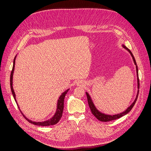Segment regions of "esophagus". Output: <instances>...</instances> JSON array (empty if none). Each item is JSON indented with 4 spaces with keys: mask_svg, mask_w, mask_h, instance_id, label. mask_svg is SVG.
<instances>
[{
    "mask_svg": "<svg viewBox=\"0 0 151 151\" xmlns=\"http://www.w3.org/2000/svg\"><path fill=\"white\" fill-rule=\"evenodd\" d=\"M76 84L79 86H83L84 85V82L83 81H78L76 82Z\"/></svg>",
    "mask_w": 151,
    "mask_h": 151,
    "instance_id": "1",
    "label": "esophagus"
}]
</instances>
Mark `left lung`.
I'll list each match as a JSON object with an SVG mask.
<instances>
[{
	"instance_id": "1",
	"label": "left lung",
	"mask_w": 151,
	"mask_h": 151,
	"mask_svg": "<svg viewBox=\"0 0 151 151\" xmlns=\"http://www.w3.org/2000/svg\"><path fill=\"white\" fill-rule=\"evenodd\" d=\"M122 47L124 48L125 49H126L128 52H129L131 56L132 57V59H133L135 65L136 67V72H137V88H138V91H137V93L136 95V97L134 101V102L131 104V105H130L129 107H128L124 111H123L120 113H118V114H116V115H107V114H104L103 113H101V111H99L98 109L96 108V107L95 106V105L92 99H91L90 95L89 94V93L88 92H86V95H87V98H88V104H89V106L90 108V109L91 112L93 114V115L97 118V119L99 121H101V122H109V121H111V120H116V119H118V118H120V117L124 116L130 112V111L132 109V108L134 107V104L137 101V99L138 98V95H139V74H138V67L137 65V63L136 61L135 60V58L133 55V54L131 52L130 50L127 47H126L124 45H122Z\"/></svg>"
}]
</instances>
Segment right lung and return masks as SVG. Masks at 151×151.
I'll list each match as a JSON object with an SVG mask.
<instances>
[{
  "mask_svg": "<svg viewBox=\"0 0 151 151\" xmlns=\"http://www.w3.org/2000/svg\"><path fill=\"white\" fill-rule=\"evenodd\" d=\"M16 56L14 57V62H13V67H12V70L11 71V77H10V84H11V91H12V94L13 95V97L14 98L15 101L16 102L17 106L18 104L16 101V94L14 93V91L13 89V86H12V77H13V74H14V67H15V60H16ZM69 90V89H67L65 91H64L61 95L59 97L58 101H57V109L55 113L54 114V115L51 118H50L49 120L44 121V122H33L32 120H29L28 118H27L23 114H22V111H21V113L22 114V115L24 116V117L26 118V119L28 120L29 123H32V124H34L35 125H39V126H50V125H55L56 123H57L59 120H60V118L62 116V113H63V104H64V98L65 96V94L67 93V92ZM19 107V106H18Z\"/></svg>",
  "mask_w": 151,
  "mask_h": 151,
  "instance_id": "right-lung-1",
  "label": "right lung"
}]
</instances>
